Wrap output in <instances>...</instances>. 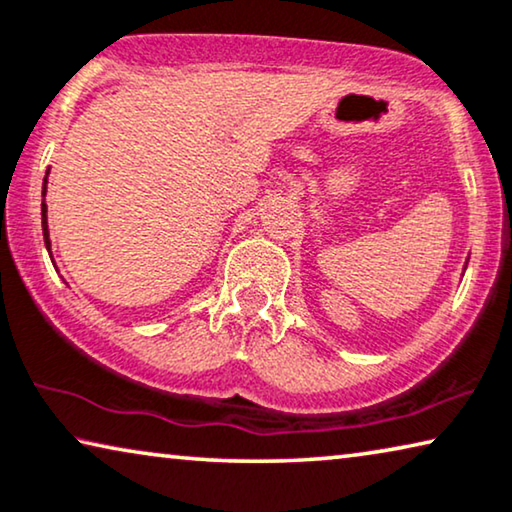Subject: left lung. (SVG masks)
<instances>
[{"mask_svg":"<svg viewBox=\"0 0 512 512\" xmlns=\"http://www.w3.org/2000/svg\"><path fill=\"white\" fill-rule=\"evenodd\" d=\"M466 265H469V261H466ZM466 265H464V270H466Z\"/></svg>","mask_w":512,"mask_h":512,"instance_id":"1","label":"left lung"}]
</instances>
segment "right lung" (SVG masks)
<instances>
[{
	"label": "right lung",
	"mask_w": 512,
	"mask_h": 512,
	"mask_svg": "<svg viewBox=\"0 0 512 512\" xmlns=\"http://www.w3.org/2000/svg\"><path fill=\"white\" fill-rule=\"evenodd\" d=\"M48 175H50V168L46 170V177H43V189H41V228H43V242H46V249L50 258H53V251H50V233H48V205H46V191H48ZM55 265V263H53Z\"/></svg>",
	"instance_id": "obj_1"
}]
</instances>
